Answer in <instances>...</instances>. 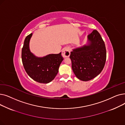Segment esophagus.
<instances>
[{"label": "esophagus", "mask_w": 125, "mask_h": 125, "mask_svg": "<svg viewBox=\"0 0 125 125\" xmlns=\"http://www.w3.org/2000/svg\"><path fill=\"white\" fill-rule=\"evenodd\" d=\"M62 55L63 57H68L70 56V51L69 48L66 47L64 48L62 51Z\"/></svg>", "instance_id": "1"}]
</instances>
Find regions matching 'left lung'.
Returning a JSON list of instances; mask_svg holds the SVG:
<instances>
[{
    "label": "left lung",
    "mask_w": 125,
    "mask_h": 125,
    "mask_svg": "<svg viewBox=\"0 0 125 125\" xmlns=\"http://www.w3.org/2000/svg\"><path fill=\"white\" fill-rule=\"evenodd\" d=\"M72 68L79 80L87 81L99 75L103 70L106 59V50L100 33L94 30L88 34L86 43L71 52Z\"/></svg>",
    "instance_id": "left-lung-1"
}]
</instances>
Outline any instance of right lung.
I'll list each match as a JSON object with an SVG mask.
<instances>
[{"mask_svg": "<svg viewBox=\"0 0 125 125\" xmlns=\"http://www.w3.org/2000/svg\"><path fill=\"white\" fill-rule=\"evenodd\" d=\"M32 33L26 37L22 49V61L28 76L34 81L48 83L54 79L59 67L63 60L61 52L49 54L43 57L35 56L29 48Z\"/></svg>", "mask_w": 125, "mask_h": 125, "instance_id": "add662e5", "label": "right lung"}]
</instances>
